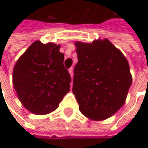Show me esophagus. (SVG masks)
<instances>
[{"mask_svg":"<svg viewBox=\"0 0 148 148\" xmlns=\"http://www.w3.org/2000/svg\"><path fill=\"white\" fill-rule=\"evenodd\" d=\"M69 74L71 75V77L73 78V76H74V68H70L69 69Z\"/></svg>","mask_w":148,"mask_h":148,"instance_id":"1","label":"esophagus"}]
</instances>
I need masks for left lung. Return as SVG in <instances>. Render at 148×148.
<instances>
[{
	"label": "left lung",
	"instance_id": "obj_1",
	"mask_svg": "<svg viewBox=\"0 0 148 148\" xmlns=\"http://www.w3.org/2000/svg\"><path fill=\"white\" fill-rule=\"evenodd\" d=\"M75 46L78 62L72 91L79 109L89 119H107L125 103L132 84L129 62L108 39L76 42Z\"/></svg>",
	"mask_w": 148,
	"mask_h": 148
}]
</instances>
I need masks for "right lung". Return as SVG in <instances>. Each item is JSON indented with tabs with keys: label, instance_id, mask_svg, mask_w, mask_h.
Segmentation results:
<instances>
[{
	"label": "right lung",
	"instance_id": "add662e5",
	"mask_svg": "<svg viewBox=\"0 0 148 148\" xmlns=\"http://www.w3.org/2000/svg\"><path fill=\"white\" fill-rule=\"evenodd\" d=\"M59 49L60 45L36 41L15 63L13 84L19 101L32 113L55 110L70 90L71 76Z\"/></svg>",
	"mask_w": 148,
	"mask_h": 148
}]
</instances>
